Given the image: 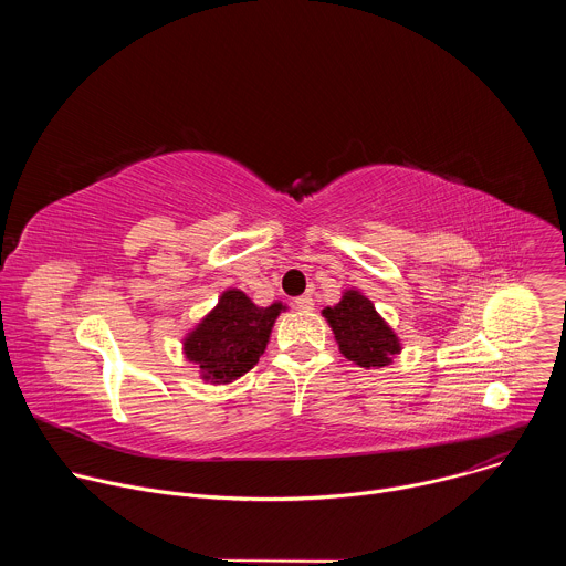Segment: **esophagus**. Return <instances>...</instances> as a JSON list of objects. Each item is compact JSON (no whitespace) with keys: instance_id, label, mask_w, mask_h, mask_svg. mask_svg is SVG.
I'll use <instances>...</instances> for the list:
<instances>
[{"instance_id":"34e87169","label":"esophagus","mask_w":566,"mask_h":566,"mask_svg":"<svg viewBox=\"0 0 566 566\" xmlns=\"http://www.w3.org/2000/svg\"><path fill=\"white\" fill-rule=\"evenodd\" d=\"M293 304H295V308L308 311V308H313V297L311 295H300V297L293 300Z\"/></svg>"}]
</instances>
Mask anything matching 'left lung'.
<instances>
[{"label":"left lung","instance_id":"8db88e82","mask_svg":"<svg viewBox=\"0 0 566 566\" xmlns=\"http://www.w3.org/2000/svg\"><path fill=\"white\" fill-rule=\"evenodd\" d=\"M322 313L329 319L338 349L358 367H385L400 352L396 334L385 325L374 304L356 291L345 293L334 308L327 306Z\"/></svg>","mask_w":566,"mask_h":566}]
</instances>
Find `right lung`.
<instances>
[{"mask_svg": "<svg viewBox=\"0 0 566 566\" xmlns=\"http://www.w3.org/2000/svg\"><path fill=\"white\" fill-rule=\"evenodd\" d=\"M282 304L255 306L241 291H226L217 308L188 336L186 356L203 378L230 382L253 369L266 349Z\"/></svg>", "mask_w": 566, "mask_h": 566, "instance_id": "right-lung-1", "label": "right lung"}]
</instances>
